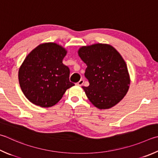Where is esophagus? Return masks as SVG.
I'll return each instance as SVG.
<instances>
[{
    "mask_svg": "<svg viewBox=\"0 0 158 158\" xmlns=\"http://www.w3.org/2000/svg\"><path fill=\"white\" fill-rule=\"evenodd\" d=\"M84 79H81V80H79L78 82H77V85H80V86H81V85H82L83 84H84Z\"/></svg>",
    "mask_w": 158,
    "mask_h": 158,
    "instance_id": "1",
    "label": "esophagus"
}]
</instances>
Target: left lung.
<instances>
[{"mask_svg":"<svg viewBox=\"0 0 158 158\" xmlns=\"http://www.w3.org/2000/svg\"><path fill=\"white\" fill-rule=\"evenodd\" d=\"M78 53L87 65L84 75L90 84L83 88L89 100L99 109L114 106L124 98L130 85L124 60L106 44L82 47Z\"/></svg>","mask_w":158,"mask_h":158,"instance_id":"obj_1","label":"left lung"}]
</instances>
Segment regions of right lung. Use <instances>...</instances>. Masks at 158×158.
Listing matches in <instances>:
<instances>
[{
  "label": "right lung",
  "mask_w": 158,
  "mask_h": 158,
  "mask_svg": "<svg viewBox=\"0 0 158 158\" xmlns=\"http://www.w3.org/2000/svg\"><path fill=\"white\" fill-rule=\"evenodd\" d=\"M66 51L54 43L39 45L28 54L19 71L20 86L27 99L41 107L56 104L68 88L70 69L63 64Z\"/></svg>",
  "instance_id": "right-lung-1"
}]
</instances>
